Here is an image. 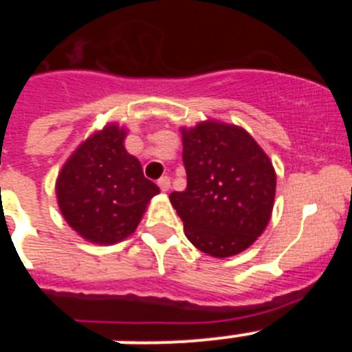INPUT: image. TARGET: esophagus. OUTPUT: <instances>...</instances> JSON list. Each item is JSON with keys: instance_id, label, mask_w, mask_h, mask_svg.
Segmentation results:
<instances>
[{"instance_id": "obj_1", "label": "esophagus", "mask_w": 352, "mask_h": 352, "mask_svg": "<svg viewBox=\"0 0 352 352\" xmlns=\"http://www.w3.org/2000/svg\"><path fill=\"white\" fill-rule=\"evenodd\" d=\"M158 186H160L162 192H167L170 188V179L167 178V176H162V178L158 179Z\"/></svg>"}]
</instances>
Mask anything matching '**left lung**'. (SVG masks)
<instances>
[{"instance_id":"8db88e82","label":"left lung","mask_w":352,"mask_h":352,"mask_svg":"<svg viewBox=\"0 0 352 352\" xmlns=\"http://www.w3.org/2000/svg\"><path fill=\"white\" fill-rule=\"evenodd\" d=\"M186 188L169 195L186 238L213 257L243 252L263 234L276 174L247 130L208 120L182 129Z\"/></svg>"}]
</instances>
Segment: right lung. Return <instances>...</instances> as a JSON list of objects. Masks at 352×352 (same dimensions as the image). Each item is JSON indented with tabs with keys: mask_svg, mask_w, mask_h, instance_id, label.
Listing matches in <instances>:
<instances>
[{
	"mask_svg": "<svg viewBox=\"0 0 352 352\" xmlns=\"http://www.w3.org/2000/svg\"><path fill=\"white\" fill-rule=\"evenodd\" d=\"M125 129L105 125L72 153L56 182L63 219L91 243L113 245L129 238L160 192L125 149Z\"/></svg>",
	"mask_w": 352,
	"mask_h": 352,
	"instance_id": "obj_1",
	"label": "right lung"
}]
</instances>
